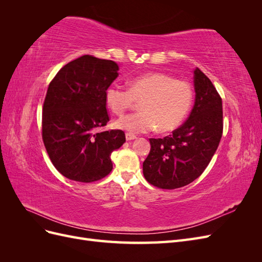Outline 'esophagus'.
Masks as SVG:
<instances>
[{
  "label": "esophagus",
  "mask_w": 262,
  "mask_h": 262,
  "mask_svg": "<svg viewBox=\"0 0 262 262\" xmlns=\"http://www.w3.org/2000/svg\"><path fill=\"white\" fill-rule=\"evenodd\" d=\"M125 139H126V141H132L134 139H137V137L133 136V134H131V133H126L125 134Z\"/></svg>",
  "instance_id": "1"
}]
</instances>
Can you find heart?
<instances>
[{
    "instance_id": "b5f03b06",
    "label": "heart",
    "mask_w": 262,
    "mask_h": 262,
    "mask_svg": "<svg viewBox=\"0 0 262 262\" xmlns=\"http://www.w3.org/2000/svg\"><path fill=\"white\" fill-rule=\"evenodd\" d=\"M106 102L112 112L123 115L140 101V112L126 115L116 126L131 134L175 130L185 120L193 100L188 82L163 73H148L132 78L129 89L112 84L106 90Z\"/></svg>"
}]
</instances>
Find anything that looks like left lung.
<instances>
[{
    "label": "left lung",
    "instance_id": "obj_1",
    "mask_svg": "<svg viewBox=\"0 0 262 262\" xmlns=\"http://www.w3.org/2000/svg\"><path fill=\"white\" fill-rule=\"evenodd\" d=\"M194 106L186 122L163 139H149L143 173L150 185L177 189L201 176L223 134L222 98L210 78L194 70Z\"/></svg>",
    "mask_w": 262,
    "mask_h": 262
}]
</instances>
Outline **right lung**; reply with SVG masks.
Returning a JSON list of instances; mask_svg holds the SVG:
<instances>
[{
    "label": "right lung",
    "instance_id": "1",
    "mask_svg": "<svg viewBox=\"0 0 262 262\" xmlns=\"http://www.w3.org/2000/svg\"><path fill=\"white\" fill-rule=\"evenodd\" d=\"M112 60L83 55L71 61L49 84L42 107V141L63 176L94 182L113 169L110 155L125 142L122 130L95 131L110 120L106 90L118 76Z\"/></svg>",
    "mask_w": 262,
    "mask_h": 262
}]
</instances>
